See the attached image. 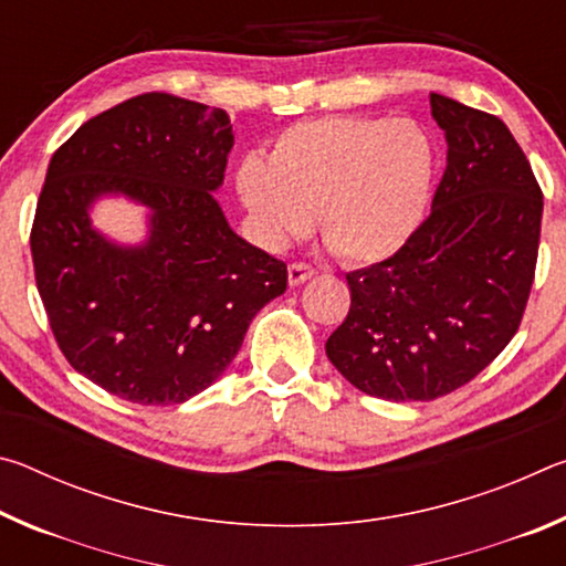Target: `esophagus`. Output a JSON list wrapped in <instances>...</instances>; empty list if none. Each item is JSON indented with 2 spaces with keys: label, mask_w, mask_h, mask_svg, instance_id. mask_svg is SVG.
Wrapping results in <instances>:
<instances>
[{
  "label": "esophagus",
  "mask_w": 566,
  "mask_h": 566,
  "mask_svg": "<svg viewBox=\"0 0 566 566\" xmlns=\"http://www.w3.org/2000/svg\"><path fill=\"white\" fill-rule=\"evenodd\" d=\"M314 274H317V272H314L310 264H302V262L290 264V284H292V286L304 284L306 280H312Z\"/></svg>",
  "instance_id": "obj_1"
}]
</instances>
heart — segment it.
I'll use <instances>...</instances> for the list:
<instances>
[{"label": "heart", "instance_id": "b5f03b06", "mask_svg": "<svg viewBox=\"0 0 566 566\" xmlns=\"http://www.w3.org/2000/svg\"><path fill=\"white\" fill-rule=\"evenodd\" d=\"M434 147L409 119L319 117L276 134L270 157H247L237 191L266 247H282L310 224L347 262L397 254L424 219Z\"/></svg>", "mask_w": 566, "mask_h": 566}]
</instances>
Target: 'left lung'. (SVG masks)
<instances>
[{"label":"left lung","mask_w":566,"mask_h":566,"mask_svg":"<svg viewBox=\"0 0 566 566\" xmlns=\"http://www.w3.org/2000/svg\"><path fill=\"white\" fill-rule=\"evenodd\" d=\"M429 102L447 139L432 214L395 256L347 274L349 314L327 339L342 377L389 401L444 397L510 344L539 249L542 189L506 124Z\"/></svg>","instance_id":"obj_1"}]
</instances>
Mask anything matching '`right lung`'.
I'll use <instances>...</instances> for the list:
<instances>
[{
	"label": "right lung",
	"mask_w": 566,
	"mask_h": 566,
	"mask_svg": "<svg viewBox=\"0 0 566 566\" xmlns=\"http://www.w3.org/2000/svg\"><path fill=\"white\" fill-rule=\"evenodd\" d=\"M232 147L224 109L149 92L54 151L30 239L36 290L66 361L114 397L165 407L205 391L286 290V264L214 199ZM117 196L146 207L137 245L91 224L93 205Z\"/></svg>",
	"instance_id": "add662e5"
}]
</instances>
